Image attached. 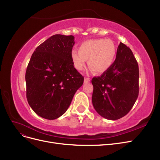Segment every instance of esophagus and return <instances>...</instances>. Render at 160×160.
Here are the masks:
<instances>
[{
	"label": "esophagus",
	"mask_w": 160,
	"mask_h": 160,
	"mask_svg": "<svg viewBox=\"0 0 160 160\" xmlns=\"http://www.w3.org/2000/svg\"><path fill=\"white\" fill-rule=\"evenodd\" d=\"M90 81L89 78H84V83H88V82Z\"/></svg>",
	"instance_id": "34e87169"
}]
</instances>
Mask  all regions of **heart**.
<instances>
[{
  "mask_svg": "<svg viewBox=\"0 0 160 160\" xmlns=\"http://www.w3.org/2000/svg\"><path fill=\"white\" fill-rule=\"evenodd\" d=\"M116 56V46L110 39H92L82 42L78 50L71 52V59L75 68L83 70L86 60L92 71L102 74L112 66Z\"/></svg>",
  "mask_w": 160,
  "mask_h": 160,
  "instance_id": "b5f03b06",
  "label": "heart"
}]
</instances>
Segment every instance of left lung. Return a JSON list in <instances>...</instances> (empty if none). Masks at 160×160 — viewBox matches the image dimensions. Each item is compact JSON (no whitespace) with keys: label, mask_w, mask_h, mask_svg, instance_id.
<instances>
[{"label":"left lung","mask_w":160,"mask_h":160,"mask_svg":"<svg viewBox=\"0 0 160 160\" xmlns=\"http://www.w3.org/2000/svg\"><path fill=\"white\" fill-rule=\"evenodd\" d=\"M92 104L103 118L116 120L130 111L139 94V68L130 48L120 42L112 66L92 80Z\"/></svg>","instance_id":"1"}]
</instances>
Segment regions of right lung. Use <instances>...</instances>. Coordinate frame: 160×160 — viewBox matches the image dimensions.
Here are the masks:
<instances>
[{"label": "right lung", "instance_id": "right-lung-1", "mask_svg": "<svg viewBox=\"0 0 160 160\" xmlns=\"http://www.w3.org/2000/svg\"><path fill=\"white\" fill-rule=\"evenodd\" d=\"M74 37L55 34L35 49L26 71L27 98L38 116L55 120L68 110L83 84L74 68L71 52Z\"/></svg>", "mask_w": 160, "mask_h": 160}]
</instances>
